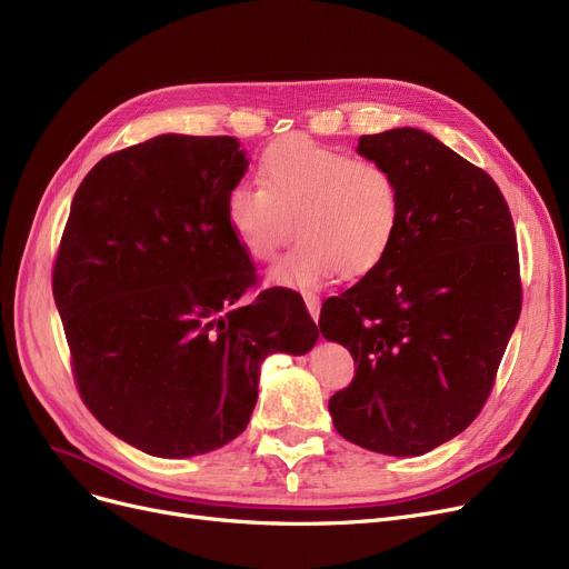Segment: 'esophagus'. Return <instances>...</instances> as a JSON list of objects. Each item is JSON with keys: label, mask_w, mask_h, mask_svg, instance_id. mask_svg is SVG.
Listing matches in <instances>:
<instances>
[{"label": "esophagus", "mask_w": 569, "mask_h": 569, "mask_svg": "<svg viewBox=\"0 0 569 569\" xmlns=\"http://www.w3.org/2000/svg\"><path fill=\"white\" fill-rule=\"evenodd\" d=\"M305 305H307V311L311 313L313 321H319V313H321V298L317 296V292H305Z\"/></svg>", "instance_id": "34e87169"}]
</instances>
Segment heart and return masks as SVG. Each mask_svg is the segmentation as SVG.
<instances>
[{
	"label": "heart",
	"mask_w": 569,
	"mask_h": 569,
	"mask_svg": "<svg viewBox=\"0 0 569 569\" xmlns=\"http://www.w3.org/2000/svg\"><path fill=\"white\" fill-rule=\"evenodd\" d=\"M260 187L237 184L224 199L231 234L252 260L269 262L290 239L300 241L271 267V281L317 288L342 273L363 277L380 264L401 224V184L382 161L353 159L307 136L264 147Z\"/></svg>",
	"instance_id": "heart-1"
}]
</instances>
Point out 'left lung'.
Listing matches in <instances>:
<instances>
[{"instance_id":"8db88e82","label":"left lung","mask_w":569,"mask_h":569,"mask_svg":"<svg viewBox=\"0 0 569 569\" xmlns=\"http://www.w3.org/2000/svg\"><path fill=\"white\" fill-rule=\"evenodd\" d=\"M401 184L387 258L321 307L326 340L356 363L328 403L351 443L417 457L486 406L522 307L516 227L497 182L419 129L361 136Z\"/></svg>"}]
</instances>
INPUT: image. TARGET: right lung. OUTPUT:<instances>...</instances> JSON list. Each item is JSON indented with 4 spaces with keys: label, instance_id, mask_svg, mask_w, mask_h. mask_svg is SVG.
<instances>
[{
    "label": "right lung",
    "instance_id": "right-lung-1",
    "mask_svg": "<svg viewBox=\"0 0 569 569\" xmlns=\"http://www.w3.org/2000/svg\"><path fill=\"white\" fill-rule=\"evenodd\" d=\"M239 144L168 133L102 157L58 246L53 298L81 401L154 457L227 446L256 408L267 356L319 340L296 290L239 305L258 283L224 218L248 168Z\"/></svg>",
    "mask_w": 569,
    "mask_h": 569
}]
</instances>
